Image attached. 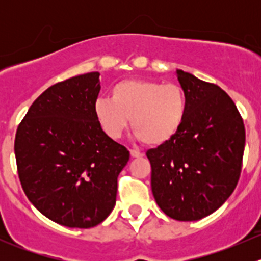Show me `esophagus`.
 Masks as SVG:
<instances>
[{"instance_id": "1", "label": "esophagus", "mask_w": 261, "mask_h": 261, "mask_svg": "<svg viewBox=\"0 0 261 261\" xmlns=\"http://www.w3.org/2000/svg\"><path fill=\"white\" fill-rule=\"evenodd\" d=\"M130 154H131V156H133V158H141V156H144L143 152H140V151H139V150H135V149H131L130 150Z\"/></svg>"}]
</instances>
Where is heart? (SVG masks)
<instances>
[{
    "instance_id": "obj_1",
    "label": "heart",
    "mask_w": 261,
    "mask_h": 261,
    "mask_svg": "<svg viewBox=\"0 0 261 261\" xmlns=\"http://www.w3.org/2000/svg\"><path fill=\"white\" fill-rule=\"evenodd\" d=\"M187 114V97L178 84L147 80L118 82L111 99L99 98L94 115L102 130L117 139L130 118L131 130L147 145H162L175 136Z\"/></svg>"
}]
</instances>
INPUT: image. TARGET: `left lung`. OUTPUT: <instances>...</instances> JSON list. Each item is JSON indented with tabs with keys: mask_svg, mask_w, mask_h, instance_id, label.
I'll return each mask as SVG.
<instances>
[{
	"mask_svg": "<svg viewBox=\"0 0 261 261\" xmlns=\"http://www.w3.org/2000/svg\"><path fill=\"white\" fill-rule=\"evenodd\" d=\"M187 114L175 136L146 151L158 206L178 221H197L220 208L238 186L243 165V117L220 87L177 70Z\"/></svg>",
	"mask_w": 261,
	"mask_h": 261,
	"instance_id": "left-lung-1",
	"label": "left lung"
}]
</instances>
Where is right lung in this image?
<instances>
[{"mask_svg":"<svg viewBox=\"0 0 261 261\" xmlns=\"http://www.w3.org/2000/svg\"><path fill=\"white\" fill-rule=\"evenodd\" d=\"M99 73L49 87L15 138L21 186L39 212L67 227H94L114 210L117 177L130 159L94 115Z\"/></svg>","mask_w":261,"mask_h":261,"instance_id":"right-lung-1","label":"right lung"}]
</instances>
